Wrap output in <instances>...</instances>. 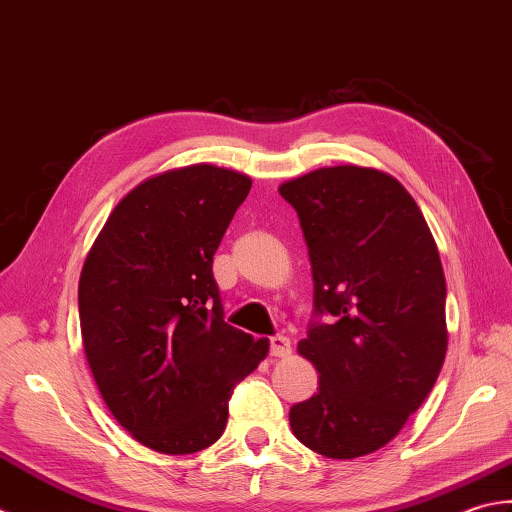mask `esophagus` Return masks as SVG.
Segmentation results:
<instances>
[{
  "instance_id": "esophagus-1",
  "label": "esophagus",
  "mask_w": 512,
  "mask_h": 512,
  "mask_svg": "<svg viewBox=\"0 0 512 512\" xmlns=\"http://www.w3.org/2000/svg\"><path fill=\"white\" fill-rule=\"evenodd\" d=\"M269 353L274 358H287L291 353V342L285 336H274L269 338Z\"/></svg>"
}]
</instances>
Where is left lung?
Here are the masks:
<instances>
[{"mask_svg": "<svg viewBox=\"0 0 512 512\" xmlns=\"http://www.w3.org/2000/svg\"><path fill=\"white\" fill-rule=\"evenodd\" d=\"M278 192L309 247L314 320L298 351L320 373L318 393L291 406V431L333 460L369 455L420 409L444 364L437 245L411 194L384 172L320 168Z\"/></svg>", "mask_w": 512, "mask_h": 512, "instance_id": "1", "label": "left lung"}]
</instances>
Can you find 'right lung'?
<instances>
[{
  "mask_svg": "<svg viewBox=\"0 0 512 512\" xmlns=\"http://www.w3.org/2000/svg\"><path fill=\"white\" fill-rule=\"evenodd\" d=\"M252 179L198 163L121 198L83 263L81 338L110 413L152 451L223 435L234 387L269 340L227 325L212 263Z\"/></svg>",
  "mask_w": 512,
  "mask_h": 512,
  "instance_id": "right-lung-1",
  "label": "right lung"
}]
</instances>
